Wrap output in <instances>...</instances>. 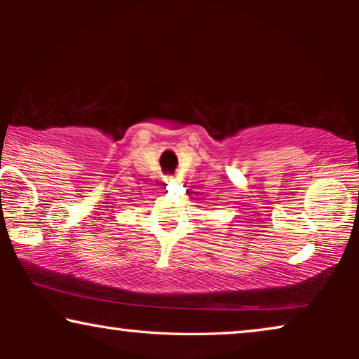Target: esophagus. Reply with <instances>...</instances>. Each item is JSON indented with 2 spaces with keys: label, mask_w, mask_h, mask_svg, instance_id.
<instances>
[{
  "label": "esophagus",
  "mask_w": 359,
  "mask_h": 359,
  "mask_svg": "<svg viewBox=\"0 0 359 359\" xmlns=\"http://www.w3.org/2000/svg\"><path fill=\"white\" fill-rule=\"evenodd\" d=\"M165 181L166 183H173V181H176V176H165Z\"/></svg>",
  "instance_id": "obj_1"
}]
</instances>
